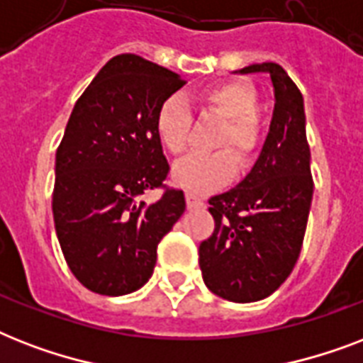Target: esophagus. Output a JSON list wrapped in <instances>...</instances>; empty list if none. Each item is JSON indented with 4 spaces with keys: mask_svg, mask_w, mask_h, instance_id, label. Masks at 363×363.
<instances>
[{
    "mask_svg": "<svg viewBox=\"0 0 363 363\" xmlns=\"http://www.w3.org/2000/svg\"><path fill=\"white\" fill-rule=\"evenodd\" d=\"M186 203L188 209H199V207H203V199L198 198L196 194L186 192Z\"/></svg>",
    "mask_w": 363,
    "mask_h": 363,
    "instance_id": "esophagus-1",
    "label": "esophagus"
}]
</instances>
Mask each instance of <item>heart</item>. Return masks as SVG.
Returning a JSON list of instances; mask_svg holds the SVG:
<instances>
[{
    "mask_svg": "<svg viewBox=\"0 0 363 363\" xmlns=\"http://www.w3.org/2000/svg\"><path fill=\"white\" fill-rule=\"evenodd\" d=\"M199 99L216 115L226 118L218 131L211 154H194L175 165L173 179L190 192H205L226 182L235 164L248 169L262 147V124L256 115L258 96L250 84L241 81L218 82L201 90ZM192 113L181 94H171L160 104L154 116L158 141L171 156H182L190 141Z\"/></svg>",
    "mask_w": 363,
    "mask_h": 363,
    "instance_id": "b5f03b06",
    "label": "heart"
}]
</instances>
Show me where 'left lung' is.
<instances>
[{
    "label": "left lung",
    "mask_w": 363,
    "mask_h": 363,
    "mask_svg": "<svg viewBox=\"0 0 363 363\" xmlns=\"http://www.w3.org/2000/svg\"><path fill=\"white\" fill-rule=\"evenodd\" d=\"M239 73L271 77L275 109L259 158L238 186L209 199L215 230L199 245V267L211 292L235 303L258 301L292 273L313 199L303 96L279 64Z\"/></svg>",
    "instance_id": "obj_1"
}]
</instances>
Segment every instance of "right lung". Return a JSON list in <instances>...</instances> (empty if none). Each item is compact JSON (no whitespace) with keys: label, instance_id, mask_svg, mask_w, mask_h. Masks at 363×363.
Instances as JSON below:
<instances>
[{"label":"right lung","instance_id":"right-lung-1","mask_svg":"<svg viewBox=\"0 0 363 363\" xmlns=\"http://www.w3.org/2000/svg\"><path fill=\"white\" fill-rule=\"evenodd\" d=\"M184 79L137 54H118L77 99L56 150L54 228L71 273L101 296L135 292L152 277L156 248L186 209L164 181L169 164L154 116ZM162 187L145 204L142 194Z\"/></svg>","mask_w":363,"mask_h":363}]
</instances>
